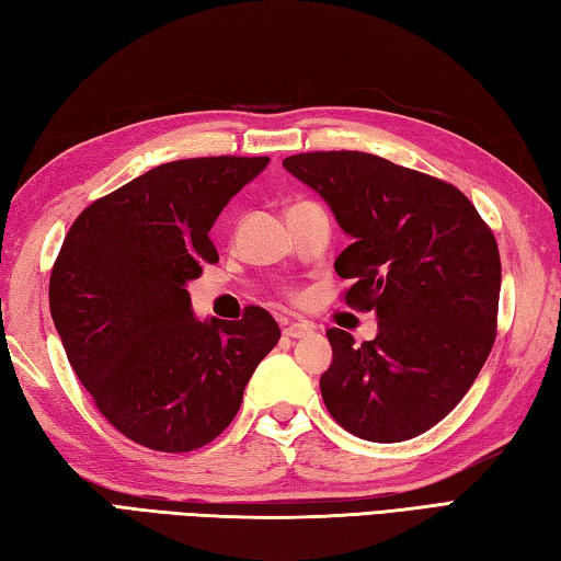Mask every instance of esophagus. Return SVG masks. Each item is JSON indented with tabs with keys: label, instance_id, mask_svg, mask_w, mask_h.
Wrapping results in <instances>:
<instances>
[{
	"label": "esophagus",
	"instance_id": "34e87169",
	"mask_svg": "<svg viewBox=\"0 0 561 561\" xmlns=\"http://www.w3.org/2000/svg\"><path fill=\"white\" fill-rule=\"evenodd\" d=\"M314 332V324L310 322H293L283 327V334L290 336V340H300V336H308Z\"/></svg>",
	"mask_w": 561,
	"mask_h": 561
}]
</instances>
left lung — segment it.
Returning <instances> with one entry per match:
<instances>
[{
    "instance_id": "1",
    "label": "left lung",
    "mask_w": 561,
    "mask_h": 561,
    "mask_svg": "<svg viewBox=\"0 0 561 561\" xmlns=\"http://www.w3.org/2000/svg\"><path fill=\"white\" fill-rule=\"evenodd\" d=\"M283 168L352 237L334 271L354 280L346 305L378 317V334L364 344L327 330V410L368 442L422 435L467 396L495 342L501 256L493 231L461 190L374 153H298Z\"/></svg>"
}]
</instances>
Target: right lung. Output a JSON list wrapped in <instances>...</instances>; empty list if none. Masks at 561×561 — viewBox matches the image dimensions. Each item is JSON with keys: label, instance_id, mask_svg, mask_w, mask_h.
<instances>
[{"label": "right lung", "instance_id": "1", "mask_svg": "<svg viewBox=\"0 0 561 561\" xmlns=\"http://www.w3.org/2000/svg\"><path fill=\"white\" fill-rule=\"evenodd\" d=\"M271 158L163 163L72 221L48 300L68 362L124 437L193 451L225 432L278 322L247 308L237 322L197 320L187 280L215 263L209 229Z\"/></svg>", "mask_w": 561, "mask_h": 561}]
</instances>
